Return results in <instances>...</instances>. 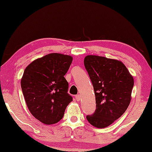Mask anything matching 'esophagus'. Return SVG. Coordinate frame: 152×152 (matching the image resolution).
<instances>
[{"label": "esophagus", "instance_id": "obj_1", "mask_svg": "<svg viewBox=\"0 0 152 152\" xmlns=\"http://www.w3.org/2000/svg\"><path fill=\"white\" fill-rule=\"evenodd\" d=\"M76 101H77V102H79L80 99H81V95H79V94H78V95H76Z\"/></svg>", "mask_w": 152, "mask_h": 152}]
</instances>
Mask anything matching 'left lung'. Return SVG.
Masks as SVG:
<instances>
[{"instance_id":"1","label":"left lung","mask_w":152,"mask_h":152,"mask_svg":"<svg viewBox=\"0 0 152 152\" xmlns=\"http://www.w3.org/2000/svg\"><path fill=\"white\" fill-rule=\"evenodd\" d=\"M84 66L94 86L96 109L87 120L92 126L104 129L120 118L129 105L134 78L121 61L88 55Z\"/></svg>"}]
</instances>
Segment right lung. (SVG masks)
Segmentation results:
<instances>
[{"instance_id": "1", "label": "right lung", "mask_w": 152, "mask_h": 152, "mask_svg": "<svg viewBox=\"0 0 152 152\" xmlns=\"http://www.w3.org/2000/svg\"><path fill=\"white\" fill-rule=\"evenodd\" d=\"M72 61L71 56L48 53L31 62L24 71L20 85L26 105L44 124L58 123L73 101L64 78Z\"/></svg>"}]
</instances>
